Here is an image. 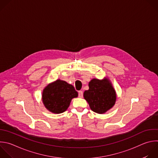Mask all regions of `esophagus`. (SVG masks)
I'll list each match as a JSON object with an SVG mask.
<instances>
[{"label": "esophagus", "mask_w": 158, "mask_h": 158, "mask_svg": "<svg viewBox=\"0 0 158 158\" xmlns=\"http://www.w3.org/2000/svg\"><path fill=\"white\" fill-rule=\"evenodd\" d=\"M78 96L79 97H83V92L82 90H79L78 92Z\"/></svg>", "instance_id": "1"}]
</instances>
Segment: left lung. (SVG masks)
Masks as SVG:
<instances>
[{
  "instance_id": "1",
  "label": "left lung",
  "mask_w": 158,
  "mask_h": 158,
  "mask_svg": "<svg viewBox=\"0 0 158 158\" xmlns=\"http://www.w3.org/2000/svg\"><path fill=\"white\" fill-rule=\"evenodd\" d=\"M89 90L84 92V97L93 112L106 113L114 106L116 93L108 79H93L89 82Z\"/></svg>"
}]
</instances>
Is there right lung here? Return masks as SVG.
Masks as SVG:
<instances>
[{
    "instance_id": "right-lung-1",
    "label": "right lung",
    "mask_w": 158,
    "mask_h": 158,
    "mask_svg": "<svg viewBox=\"0 0 158 158\" xmlns=\"http://www.w3.org/2000/svg\"><path fill=\"white\" fill-rule=\"evenodd\" d=\"M77 96L78 93L72 85L64 81L57 80L44 89L42 100L49 111L61 114L69 107L72 98Z\"/></svg>"
}]
</instances>
